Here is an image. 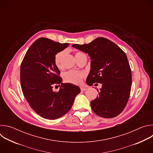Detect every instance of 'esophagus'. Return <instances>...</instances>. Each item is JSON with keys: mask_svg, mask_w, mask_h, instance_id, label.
I'll list each match as a JSON object with an SVG mask.
<instances>
[{"mask_svg": "<svg viewBox=\"0 0 153 153\" xmlns=\"http://www.w3.org/2000/svg\"><path fill=\"white\" fill-rule=\"evenodd\" d=\"M86 89H87L86 87H83V86H81V87H80V90H81L82 91H85Z\"/></svg>", "mask_w": 153, "mask_h": 153, "instance_id": "esophagus-1", "label": "esophagus"}]
</instances>
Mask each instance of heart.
Returning a JSON list of instances; mask_svg holds the SVG:
<instances>
[{
    "label": "heart",
    "mask_w": 153,
    "mask_h": 153,
    "mask_svg": "<svg viewBox=\"0 0 153 153\" xmlns=\"http://www.w3.org/2000/svg\"><path fill=\"white\" fill-rule=\"evenodd\" d=\"M65 54V51H61L59 53H57L55 57H54V63L55 65H56V67L58 68L60 67V63H61V60L64 56ZM79 54H81V53H77L75 55L77 56ZM85 77V74L83 73L80 72H77L75 71H69L67 73H65L64 74L63 76V79L64 80L70 83L75 84V85H80L82 83L83 79Z\"/></svg>",
    "instance_id": "heart-1"
}]
</instances>
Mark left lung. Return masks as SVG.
<instances>
[{
    "label": "left lung",
    "instance_id": "1",
    "mask_svg": "<svg viewBox=\"0 0 153 153\" xmlns=\"http://www.w3.org/2000/svg\"><path fill=\"white\" fill-rule=\"evenodd\" d=\"M88 53L91 70L86 83H102L99 95L91 101L93 111L99 116L113 118L125 108L132 85L131 71L126 54L116 44L104 37H98L88 44L72 45Z\"/></svg>",
    "mask_w": 153,
    "mask_h": 153
}]
</instances>
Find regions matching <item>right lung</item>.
<instances>
[{
    "mask_svg": "<svg viewBox=\"0 0 153 153\" xmlns=\"http://www.w3.org/2000/svg\"><path fill=\"white\" fill-rule=\"evenodd\" d=\"M68 45V43L40 37L31 45L21 63L23 94L33 110L47 119H56L68 113L80 92L76 85L62 83L60 72L54 63L56 54ZM56 84H61L57 92L52 90Z\"/></svg>",
    "mask_w": 153,
    "mask_h": 153,
    "instance_id": "1",
    "label": "right lung"
}]
</instances>
